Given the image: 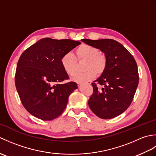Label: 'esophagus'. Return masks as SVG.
I'll use <instances>...</instances> for the list:
<instances>
[{
	"label": "esophagus",
	"instance_id": "esophagus-1",
	"mask_svg": "<svg viewBox=\"0 0 156 156\" xmlns=\"http://www.w3.org/2000/svg\"><path fill=\"white\" fill-rule=\"evenodd\" d=\"M85 83L90 85V84H91V82H90V81H87V82H85ZM78 84H81L82 83H81V82H78Z\"/></svg>",
	"mask_w": 156,
	"mask_h": 156
}]
</instances>
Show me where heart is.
<instances>
[{
	"label": "heart",
	"instance_id": "obj_1",
	"mask_svg": "<svg viewBox=\"0 0 156 156\" xmlns=\"http://www.w3.org/2000/svg\"><path fill=\"white\" fill-rule=\"evenodd\" d=\"M78 60H86L84 69L82 73H77L72 77V80L77 82L92 80L97 74H101L107 66V59L99 53L98 49L88 44L79 45L75 50ZM62 68L68 75H73L76 71L77 61L75 56L69 52L66 53L60 59Z\"/></svg>",
	"mask_w": 156,
	"mask_h": 156
}]
</instances>
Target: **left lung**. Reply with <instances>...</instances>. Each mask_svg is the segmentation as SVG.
I'll use <instances>...</instances> for the list:
<instances>
[{
    "mask_svg": "<svg viewBox=\"0 0 156 156\" xmlns=\"http://www.w3.org/2000/svg\"><path fill=\"white\" fill-rule=\"evenodd\" d=\"M85 44L100 49L107 59L105 71L92 83L93 94L88 100L91 111L103 119L117 117L133 101L139 83L137 63L129 51L111 39H83ZM102 85V89L99 87Z\"/></svg>",
    "mask_w": 156,
    "mask_h": 156,
    "instance_id": "8db88e82",
    "label": "left lung"
}]
</instances>
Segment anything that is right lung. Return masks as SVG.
I'll return each instance as SVG.
<instances>
[{
  "instance_id": "right-lung-1",
  "label": "right lung",
  "mask_w": 156,
  "mask_h": 156,
  "mask_svg": "<svg viewBox=\"0 0 156 156\" xmlns=\"http://www.w3.org/2000/svg\"><path fill=\"white\" fill-rule=\"evenodd\" d=\"M80 42L71 39L44 38L20 56L15 73V87L21 101L29 113L44 121H51L66 108L69 96L77 84H59L69 76L60 59Z\"/></svg>"
}]
</instances>
